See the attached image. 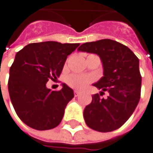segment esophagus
I'll use <instances>...</instances> for the list:
<instances>
[{
  "instance_id": "34e87169",
  "label": "esophagus",
  "mask_w": 153,
  "mask_h": 153,
  "mask_svg": "<svg viewBox=\"0 0 153 153\" xmlns=\"http://www.w3.org/2000/svg\"><path fill=\"white\" fill-rule=\"evenodd\" d=\"M74 96L78 97V96H79V93H80V92H79V91H77V90H75V91H74Z\"/></svg>"
}]
</instances>
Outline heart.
Returning <instances> with one entry per match:
<instances>
[{"mask_svg":"<svg viewBox=\"0 0 153 153\" xmlns=\"http://www.w3.org/2000/svg\"><path fill=\"white\" fill-rule=\"evenodd\" d=\"M93 80V77L86 74H73L68 76L66 81L70 87L77 90L84 89L88 84Z\"/></svg>","mask_w":153,"mask_h":153,"instance_id":"b5f03b06","label":"heart"}]
</instances>
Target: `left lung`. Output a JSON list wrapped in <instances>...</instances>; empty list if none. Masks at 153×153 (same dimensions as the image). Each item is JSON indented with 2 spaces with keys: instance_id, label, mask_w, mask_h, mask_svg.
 Returning <instances> with one entry per match:
<instances>
[{
  "instance_id": "obj_1",
  "label": "left lung",
  "mask_w": 153,
  "mask_h": 153,
  "mask_svg": "<svg viewBox=\"0 0 153 153\" xmlns=\"http://www.w3.org/2000/svg\"><path fill=\"white\" fill-rule=\"evenodd\" d=\"M79 51L99 56L103 77L94 86L102 90L92 95V101L84 110L86 125L98 132H111L126 123L140 98L141 75L139 59L127 46L111 39L81 44ZM108 91L107 99L100 96Z\"/></svg>"
}]
</instances>
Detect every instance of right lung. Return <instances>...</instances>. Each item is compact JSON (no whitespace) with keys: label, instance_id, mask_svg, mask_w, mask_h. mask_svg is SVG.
Returning a JSON list of instances; mask_svg holds the SVG:
<instances>
[{"label":"right lung","instance_id":"obj_1","mask_svg":"<svg viewBox=\"0 0 153 153\" xmlns=\"http://www.w3.org/2000/svg\"><path fill=\"white\" fill-rule=\"evenodd\" d=\"M79 43L48 41L30 43L15 56L9 71L8 91L19 119L31 128L48 130L62 120L74 91L62 84L60 91L46 87L61 75L68 56Z\"/></svg>","mask_w":153,"mask_h":153}]
</instances>
